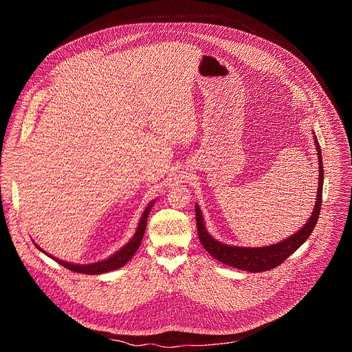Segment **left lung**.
Returning <instances> with one entry per match:
<instances>
[{"mask_svg":"<svg viewBox=\"0 0 352 352\" xmlns=\"http://www.w3.org/2000/svg\"><path fill=\"white\" fill-rule=\"evenodd\" d=\"M315 138V144L318 150V157H319V186H318V195H316V204L315 209L312 212L311 219L308 223L300 228L298 232L291 235L289 238L270 245V246H262V248H242V246H231L224 245L219 241H216L210 234L206 231L202 212H200L199 206H195L196 213V226H197V236L199 241L202 242L204 248L208 252L217 259L221 263H226L228 266L246 270L250 273H258V272H266L270 269H274L280 266L289 255H292L295 250L302 245L308 236L312 234L322 208V192H323V163H322V150L318 142V138Z\"/></svg>","mask_w":352,"mask_h":352,"instance_id":"8db88e82","label":"left lung"}]
</instances>
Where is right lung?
I'll list each match as a JSON object with an SVG mask.
<instances>
[{
    "mask_svg": "<svg viewBox=\"0 0 352 352\" xmlns=\"http://www.w3.org/2000/svg\"><path fill=\"white\" fill-rule=\"evenodd\" d=\"M155 205V202L148 204V206L144 209L142 217H140V221L138 224V228H136V232L133 235V238L124 246L121 248L117 254H114L113 256H110L109 259H104L102 262H97V263H91V265H74V263H68V262H64V261H60L57 258H53L52 255H48L50 258H53L56 262H58L60 265H63L64 267L72 270V272H76V273H83V274H102V273H107V272H111V270H117L120 267H122L124 265H126V262L135 255L136 250L139 249L140 246V242H142V238H143V234H144V230H146V224H147V217H148V213L150 210H152V206ZM37 246V245H36ZM38 248V246H37ZM40 249V248H38ZM41 252H44L43 249H40ZM45 254V252H44Z\"/></svg>",
    "mask_w": 352,
    "mask_h": 352,
    "instance_id": "add662e5",
    "label": "right lung"
}]
</instances>
